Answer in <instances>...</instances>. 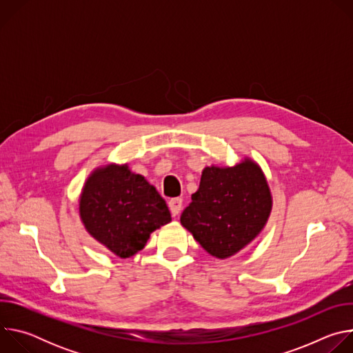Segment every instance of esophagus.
<instances>
[{
	"label": "esophagus",
	"instance_id": "obj_1",
	"mask_svg": "<svg viewBox=\"0 0 353 353\" xmlns=\"http://www.w3.org/2000/svg\"><path fill=\"white\" fill-rule=\"evenodd\" d=\"M181 207H183V199L181 198H172L169 201V208H170V212L173 216H177L181 211Z\"/></svg>",
	"mask_w": 353,
	"mask_h": 353
}]
</instances>
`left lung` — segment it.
<instances>
[{
  "instance_id": "obj_1",
  "label": "left lung",
  "mask_w": 353,
  "mask_h": 353,
  "mask_svg": "<svg viewBox=\"0 0 353 353\" xmlns=\"http://www.w3.org/2000/svg\"><path fill=\"white\" fill-rule=\"evenodd\" d=\"M271 210L272 195L264 172L244 158L232 168H205L180 222L208 254L225 260L263 232Z\"/></svg>"
}]
</instances>
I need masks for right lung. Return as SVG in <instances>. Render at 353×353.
<instances>
[{
	"label": "right lung",
	"instance_id": "right-lung-1",
	"mask_svg": "<svg viewBox=\"0 0 353 353\" xmlns=\"http://www.w3.org/2000/svg\"><path fill=\"white\" fill-rule=\"evenodd\" d=\"M86 232L120 259L142 250L154 230L172 221L165 199L128 165L94 169L79 196Z\"/></svg>",
	"mask_w": 353,
	"mask_h": 353
}]
</instances>
